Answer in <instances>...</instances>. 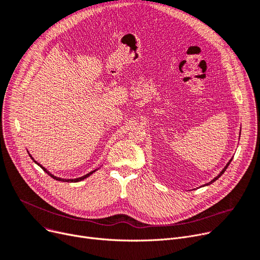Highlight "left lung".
<instances>
[{"label": "left lung", "mask_w": 260, "mask_h": 260, "mask_svg": "<svg viewBox=\"0 0 260 260\" xmlns=\"http://www.w3.org/2000/svg\"><path fill=\"white\" fill-rule=\"evenodd\" d=\"M231 161H232V159H231V160H230V161H229V163H228V165H226V166H225V167H224V169H223V170H222V171H221V172H220V174H219V175H218V176H217V177H215V178H214V179H213V180H212V181H211V182H209V183H207V184H206V185H210V184H211V183H213V182H214V181H216V180H217V179H218V178H219V177H220V176H221V175H222V174H223V173H224V172H225V170H226V169H228V167H229V166H230V163H231Z\"/></svg>", "instance_id": "8db88e82"}]
</instances>
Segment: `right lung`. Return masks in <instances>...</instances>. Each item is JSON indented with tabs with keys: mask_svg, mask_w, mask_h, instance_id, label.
Wrapping results in <instances>:
<instances>
[{
	"mask_svg": "<svg viewBox=\"0 0 260 260\" xmlns=\"http://www.w3.org/2000/svg\"><path fill=\"white\" fill-rule=\"evenodd\" d=\"M29 156H30V155H29ZM30 157H31V156H30ZM31 159L34 160V158H32V157H31ZM34 161H35V160H34ZM35 162H36V163H37V165H38V166H39V167H40L41 169H42V170H43L44 172H46V173H47V174H48V175H49L50 177H52V178H53V179H56V180H58V181H64V182H78V181H81V180H83V179L87 178V177H88V176H90V175H91L92 173H94L95 171H97V170H94V171H91L90 173H88V174H86V175H84V176H82V177H79V178H76V179H62V178H59V177H56V176H53L52 174H50V173H49V172H48V171H47V170H46L45 168H43V167H42V166H41V165H40V163H38L37 161H35Z\"/></svg>",
	"mask_w": 260,
	"mask_h": 260,
	"instance_id": "1",
	"label": "right lung"
}]
</instances>
